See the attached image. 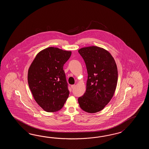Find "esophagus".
<instances>
[{"label": "esophagus", "instance_id": "34e87169", "mask_svg": "<svg viewBox=\"0 0 149 149\" xmlns=\"http://www.w3.org/2000/svg\"><path fill=\"white\" fill-rule=\"evenodd\" d=\"M74 86H75V85H72L71 86V88L72 89L74 87Z\"/></svg>", "mask_w": 149, "mask_h": 149}]
</instances>
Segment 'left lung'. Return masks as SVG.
Masks as SVG:
<instances>
[{
	"instance_id": "8db88e82",
	"label": "left lung",
	"mask_w": 149,
	"mask_h": 149,
	"mask_svg": "<svg viewBox=\"0 0 149 149\" xmlns=\"http://www.w3.org/2000/svg\"><path fill=\"white\" fill-rule=\"evenodd\" d=\"M78 52L85 62L88 79L86 92L78 101L84 111L94 113L103 110L114 95L117 67L111 54L103 48L88 46Z\"/></svg>"
}]
</instances>
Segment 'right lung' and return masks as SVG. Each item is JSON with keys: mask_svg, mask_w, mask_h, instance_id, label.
Returning <instances> with one entry per match:
<instances>
[{"mask_svg": "<svg viewBox=\"0 0 149 149\" xmlns=\"http://www.w3.org/2000/svg\"><path fill=\"white\" fill-rule=\"evenodd\" d=\"M71 51L50 47L39 52L29 67V86L44 110L54 112L63 108L69 95L63 65Z\"/></svg>", "mask_w": 149, "mask_h": 149, "instance_id": "1", "label": "right lung"}]
</instances>
